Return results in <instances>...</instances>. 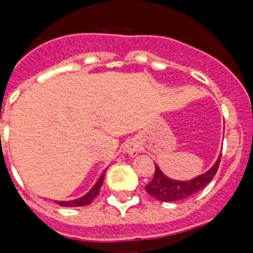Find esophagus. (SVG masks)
<instances>
[{
	"instance_id": "34e87169",
	"label": "esophagus",
	"mask_w": 253,
	"mask_h": 253,
	"mask_svg": "<svg viewBox=\"0 0 253 253\" xmlns=\"http://www.w3.org/2000/svg\"><path fill=\"white\" fill-rule=\"evenodd\" d=\"M141 149H142V147H141V144H139V142L132 139V141H128L126 144H125L124 153L131 155V157H136V155L141 152Z\"/></svg>"
}]
</instances>
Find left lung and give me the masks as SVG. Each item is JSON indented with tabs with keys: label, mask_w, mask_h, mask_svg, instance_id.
I'll list each match as a JSON object with an SVG mask.
<instances>
[{
	"label": "left lung",
	"mask_w": 253,
	"mask_h": 253,
	"mask_svg": "<svg viewBox=\"0 0 253 253\" xmlns=\"http://www.w3.org/2000/svg\"><path fill=\"white\" fill-rule=\"evenodd\" d=\"M221 154H219L215 164L205 172V174L197 176L192 180L178 181L172 180L164 175V172L159 169L155 164V174L153 177L152 182L145 186V191L149 193L152 197L160 202H176V201L185 200V198L191 197L192 195L197 193L198 191L203 190L211 180L214 175L218 171L219 164H220Z\"/></svg>",
	"instance_id": "8db88e82"
}]
</instances>
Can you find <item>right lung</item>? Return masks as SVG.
<instances>
[{
	"instance_id": "right-lung-1",
	"label": "right lung",
	"mask_w": 253,
	"mask_h": 253,
	"mask_svg": "<svg viewBox=\"0 0 253 253\" xmlns=\"http://www.w3.org/2000/svg\"><path fill=\"white\" fill-rule=\"evenodd\" d=\"M105 171L101 174L100 177H99V180L96 181L95 185L91 187V190L89 191L88 193H85L83 197L77 198V200H73V201H55V202L61 207H83V206L90 205V203L94 201V198L99 195V191H100L101 185H103V182H104V176H105Z\"/></svg>"
}]
</instances>
